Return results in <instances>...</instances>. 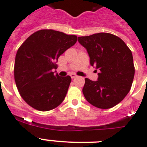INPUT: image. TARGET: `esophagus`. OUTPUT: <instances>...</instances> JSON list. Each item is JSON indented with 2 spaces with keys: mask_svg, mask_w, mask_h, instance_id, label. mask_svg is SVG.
<instances>
[{
  "mask_svg": "<svg viewBox=\"0 0 147 147\" xmlns=\"http://www.w3.org/2000/svg\"><path fill=\"white\" fill-rule=\"evenodd\" d=\"M70 76H71V77L72 79H74V78H76V75L74 74H71L70 75Z\"/></svg>",
  "mask_w": 147,
  "mask_h": 147,
  "instance_id": "obj_1",
  "label": "esophagus"
}]
</instances>
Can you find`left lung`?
I'll return each mask as SVG.
<instances>
[{
    "label": "left lung",
    "instance_id": "left-lung-1",
    "mask_svg": "<svg viewBox=\"0 0 147 147\" xmlns=\"http://www.w3.org/2000/svg\"><path fill=\"white\" fill-rule=\"evenodd\" d=\"M78 41L87 50L90 65L99 70L97 81L85 79V98L98 108L113 107L131 87L134 76L131 51L122 39L109 33L79 37Z\"/></svg>",
    "mask_w": 147,
    "mask_h": 147
}]
</instances>
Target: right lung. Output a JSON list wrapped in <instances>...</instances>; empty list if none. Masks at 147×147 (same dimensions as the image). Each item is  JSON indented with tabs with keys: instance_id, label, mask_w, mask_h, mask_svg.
I'll use <instances>...</instances> for the list:
<instances>
[{
	"instance_id": "1",
	"label": "right lung",
	"mask_w": 147,
	"mask_h": 147,
	"mask_svg": "<svg viewBox=\"0 0 147 147\" xmlns=\"http://www.w3.org/2000/svg\"><path fill=\"white\" fill-rule=\"evenodd\" d=\"M77 37L54 30H40L18 49L14 78L19 94L33 108L48 111L60 105L71 82L70 76L55 74L59 56L76 43Z\"/></svg>"
}]
</instances>
